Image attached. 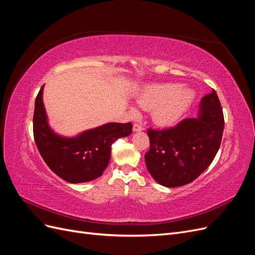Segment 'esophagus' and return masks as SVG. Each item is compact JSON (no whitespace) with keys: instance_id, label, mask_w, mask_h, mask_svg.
Returning <instances> with one entry per match:
<instances>
[{"instance_id":"34e87169","label":"esophagus","mask_w":255,"mask_h":255,"mask_svg":"<svg viewBox=\"0 0 255 255\" xmlns=\"http://www.w3.org/2000/svg\"><path fill=\"white\" fill-rule=\"evenodd\" d=\"M142 129H143L142 126L138 125V123H134V126H133V130H134V132H140V130H142Z\"/></svg>"}]
</instances>
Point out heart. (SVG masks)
I'll return each mask as SVG.
<instances>
[{
    "instance_id": "1",
    "label": "heart",
    "mask_w": 255,
    "mask_h": 255,
    "mask_svg": "<svg viewBox=\"0 0 255 255\" xmlns=\"http://www.w3.org/2000/svg\"><path fill=\"white\" fill-rule=\"evenodd\" d=\"M194 100V92L172 84H152L137 97V104L143 111H152V119L158 126H172L186 112ZM134 116L137 115L132 110Z\"/></svg>"
}]
</instances>
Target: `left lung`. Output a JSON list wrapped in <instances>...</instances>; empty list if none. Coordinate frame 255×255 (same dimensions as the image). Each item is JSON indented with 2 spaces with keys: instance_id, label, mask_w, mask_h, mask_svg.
Returning <instances> with one entry per match:
<instances>
[{
  "instance_id": "left-lung-1",
  "label": "left lung",
  "mask_w": 255,
  "mask_h": 255,
  "mask_svg": "<svg viewBox=\"0 0 255 255\" xmlns=\"http://www.w3.org/2000/svg\"><path fill=\"white\" fill-rule=\"evenodd\" d=\"M223 128L222 107L213 90L202 98L198 118L184 119L165 129L148 128L150 149L144 155L148 171L166 187L196 180L217 154Z\"/></svg>"
}]
</instances>
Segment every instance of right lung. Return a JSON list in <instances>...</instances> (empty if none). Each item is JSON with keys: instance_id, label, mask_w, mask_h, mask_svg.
I'll return each instance as SVG.
<instances>
[{"instance_id": "1", "label": "right lung", "mask_w": 255, "mask_h": 255, "mask_svg": "<svg viewBox=\"0 0 255 255\" xmlns=\"http://www.w3.org/2000/svg\"><path fill=\"white\" fill-rule=\"evenodd\" d=\"M40 88L36 97L33 132L41 157L51 170L69 183L89 182L101 176L109 166L112 144L132 133L133 125L107 123L78 137H60L50 128Z\"/></svg>"}]
</instances>
